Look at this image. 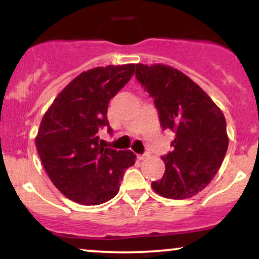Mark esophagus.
I'll use <instances>...</instances> for the list:
<instances>
[{"label": "esophagus", "instance_id": "esophagus-1", "mask_svg": "<svg viewBox=\"0 0 259 259\" xmlns=\"http://www.w3.org/2000/svg\"><path fill=\"white\" fill-rule=\"evenodd\" d=\"M138 158L140 160H144L150 158V153H144V154H138Z\"/></svg>", "mask_w": 259, "mask_h": 259}]
</instances>
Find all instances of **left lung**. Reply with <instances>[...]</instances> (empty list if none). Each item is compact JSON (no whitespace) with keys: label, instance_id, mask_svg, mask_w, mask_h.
Returning a JSON list of instances; mask_svg holds the SVG:
<instances>
[{"label":"left lung","instance_id":"obj_1","mask_svg":"<svg viewBox=\"0 0 259 259\" xmlns=\"http://www.w3.org/2000/svg\"><path fill=\"white\" fill-rule=\"evenodd\" d=\"M136 78L154 100L163 130L175 134L162 160L165 173L151 184L156 194L185 200L206 187L221 168L229 138L218 106L189 76L165 64H136Z\"/></svg>","mask_w":259,"mask_h":259}]
</instances>
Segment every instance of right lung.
<instances>
[{"label":"right lung","mask_w":259,"mask_h":259,"mask_svg":"<svg viewBox=\"0 0 259 259\" xmlns=\"http://www.w3.org/2000/svg\"><path fill=\"white\" fill-rule=\"evenodd\" d=\"M135 64L86 70L58 94L44 114L35 145L47 175L65 197L97 206L119 191L124 170L135 164L130 150L106 147L97 135L108 126L111 99L129 81Z\"/></svg>","instance_id":"1"}]
</instances>
